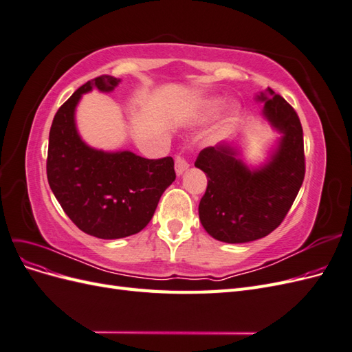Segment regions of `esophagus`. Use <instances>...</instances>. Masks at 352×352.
I'll list each match as a JSON object with an SVG mask.
<instances>
[{"label":"esophagus","mask_w":352,"mask_h":352,"mask_svg":"<svg viewBox=\"0 0 352 352\" xmlns=\"http://www.w3.org/2000/svg\"><path fill=\"white\" fill-rule=\"evenodd\" d=\"M175 168H176V175L177 176H182L186 170L189 168V164H188V162L186 160L182 157V155H177L176 158H175Z\"/></svg>","instance_id":"obj_1"}]
</instances>
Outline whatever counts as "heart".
I'll return each instance as SVG.
<instances>
[{
  "label": "heart",
  "instance_id": "b5f03b06",
  "mask_svg": "<svg viewBox=\"0 0 352 352\" xmlns=\"http://www.w3.org/2000/svg\"><path fill=\"white\" fill-rule=\"evenodd\" d=\"M225 100L220 97H202L190 101L180 113V120L188 126H197L206 123L214 116L220 109ZM219 136V131L211 135L212 140Z\"/></svg>",
  "mask_w": 352,
  "mask_h": 352
}]
</instances>
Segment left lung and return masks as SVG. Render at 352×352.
<instances>
[{"label":"left lung","mask_w":352,"mask_h":352,"mask_svg":"<svg viewBox=\"0 0 352 352\" xmlns=\"http://www.w3.org/2000/svg\"><path fill=\"white\" fill-rule=\"evenodd\" d=\"M263 117L280 133L265 162L248 166L238 136L202 150L195 162L207 176L199 201V220L210 236L245 243L267 236L278 228L300 190L304 175V136L295 110L273 89L255 95Z\"/></svg>","instance_id":"8db88e82"}]
</instances>
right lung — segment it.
I'll return each mask as SVG.
<instances>
[{"label": "right lung", "instance_id": "add662e5", "mask_svg": "<svg viewBox=\"0 0 352 352\" xmlns=\"http://www.w3.org/2000/svg\"><path fill=\"white\" fill-rule=\"evenodd\" d=\"M119 83L104 74L82 85L54 116L48 142L52 194L74 225L101 239L141 232L176 179L172 157L148 160L127 150L102 151L82 140L74 119L82 95L94 88L111 92Z\"/></svg>", "mask_w": 352, "mask_h": 352}]
</instances>
